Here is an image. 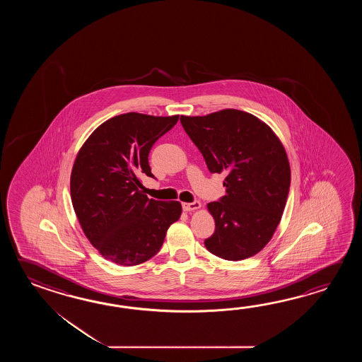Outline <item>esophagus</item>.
Instances as JSON below:
<instances>
[{"label": "esophagus", "instance_id": "esophagus-1", "mask_svg": "<svg viewBox=\"0 0 362 362\" xmlns=\"http://www.w3.org/2000/svg\"><path fill=\"white\" fill-rule=\"evenodd\" d=\"M182 208H184V211H194V209H198L200 208V202L198 200H194L192 203H182Z\"/></svg>", "mask_w": 362, "mask_h": 362}]
</instances>
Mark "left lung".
<instances>
[{"label": "left lung", "mask_w": 362, "mask_h": 362, "mask_svg": "<svg viewBox=\"0 0 362 362\" xmlns=\"http://www.w3.org/2000/svg\"><path fill=\"white\" fill-rule=\"evenodd\" d=\"M180 122L209 172L226 175V194L207 204L216 229L204 245L230 262L254 256L273 237L285 209L291 181L285 147L267 124L239 110L181 116Z\"/></svg>", "instance_id": "1"}]
</instances>
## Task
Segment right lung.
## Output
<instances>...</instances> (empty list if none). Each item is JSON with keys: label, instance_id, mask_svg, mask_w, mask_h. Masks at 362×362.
Returning a JSON list of instances; mask_svg holds the SVG:
<instances>
[{"label": "right lung", "instance_id": "right-lung-1", "mask_svg": "<svg viewBox=\"0 0 362 362\" xmlns=\"http://www.w3.org/2000/svg\"><path fill=\"white\" fill-rule=\"evenodd\" d=\"M178 115L128 112L111 117L80 148L71 173V199L86 238L123 267L159 252L167 230L181 216L178 202L148 199L139 176L154 177L148 154Z\"/></svg>", "mask_w": 362, "mask_h": 362}]
</instances>
